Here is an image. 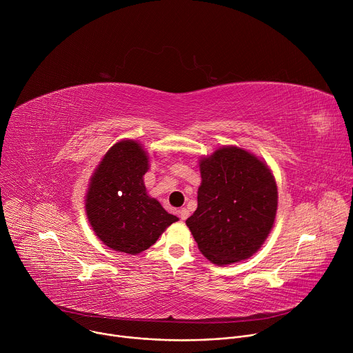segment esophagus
Instances as JSON below:
<instances>
[{
  "label": "esophagus",
  "instance_id": "esophagus-1",
  "mask_svg": "<svg viewBox=\"0 0 353 353\" xmlns=\"http://www.w3.org/2000/svg\"><path fill=\"white\" fill-rule=\"evenodd\" d=\"M179 216H180V219H181V221H185V219H187V216H188V211H187L185 208L179 210Z\"/></svg>",
  "mask_w": 353,
  "mask_h": 353
}]
</instances>
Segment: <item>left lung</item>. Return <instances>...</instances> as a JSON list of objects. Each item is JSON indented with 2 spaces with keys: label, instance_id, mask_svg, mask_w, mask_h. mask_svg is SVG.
<instances>
[{
  "label": "left lung",
  "instance_id": "1",
  "mask_svg": "<svg viewBox=\"0 0 353 353\" xmlns=\"http://www.w3.org/2000/svg\"><path fill=\"white\" fill-rule=\"evenodd\" d=\"M199 170L198 207L185 221L199 251L218 265L251 257L276 215L278 190L271 170L236 146L204 158Z\"/></svg>",
  "mask_w": 353,
  "mask_h": 353
}]
</instances>
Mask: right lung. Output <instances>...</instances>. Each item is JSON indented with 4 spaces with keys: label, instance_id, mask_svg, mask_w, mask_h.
<instances>
[{
    "label": "right lung",
    "instance_id": "1",
    "mask_svg": "<svg viewBox=\"0 0 353 353\" xmlns=\"http://www.w3.org/2000/svg\"><path fill=\"white\" fill-rule=\"evenodd\" d=\"M148 168L142 146L121 141L110 148L89 184L88 219L96 236L121 253H141L179 221L146 194L143 174Z\"/></svg>",
    "mask_w": 353,
    "mask_h": 353
}]
</instances>
